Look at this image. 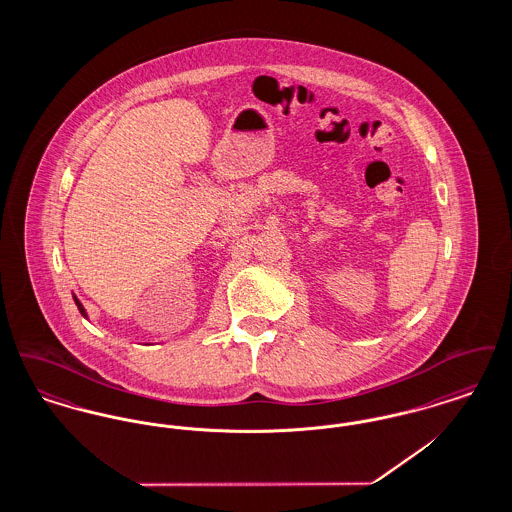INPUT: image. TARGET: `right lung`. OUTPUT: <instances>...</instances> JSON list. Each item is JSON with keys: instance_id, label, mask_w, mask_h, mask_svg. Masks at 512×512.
I'll return each mask as SVG.
<instances>
[{"instance_id": "1", "label": "right lung", "mask_w": 512, "mask_h": 512, "mask_svg": "<svg viewBox=\"0 0 512 512\" xmlns=\"http://www.w3.org/2000/svg\"><path fill=\"white\" fill-rule=\"evenodd\" d=\"M74 303H76V307H78V311H80V313H82V317H88V315H86V311H84V307H82V303H80V301H78V299H76V297H74Z\"/></svg>"}]
</instances>
